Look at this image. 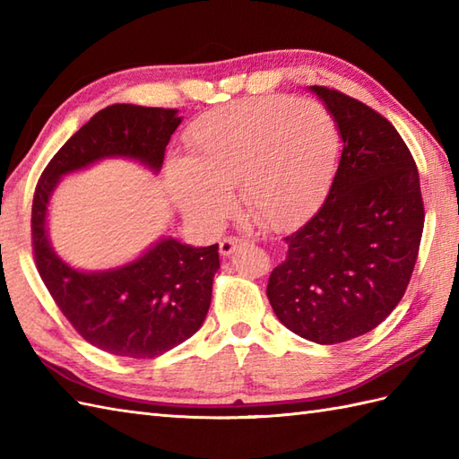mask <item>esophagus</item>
Here are the masks:
<instances>
[{
	"instance_id": "34e87169",
	"label": "esophagus",
	"mask_w": 459,
	"mask_h": 459,
	"mask_svg": "<svg viewBox=\"0 0 459 459\" xmlns=\"http://www.w3.org/2000/svg\"><path fill=\"white\" fill-rule=\"evenodd\" d=\"M248 238H238V237H227L219 242V252L222 256H230L240 245H248Z\"/></svg>"
}]
</instances>
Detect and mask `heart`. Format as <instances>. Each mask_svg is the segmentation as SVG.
Wrapping results in <instances>:
<instances>
[{"label":"heart","instance_id":"heart-1","mask_svg":"<svg viewBox=\"0 0 459 459\" xmlns=\"http://www.w3.org/2000/svg\"><path fill=\"white\" fill-rule=\"evenodd\" d=\"M337 128L324 106L264 96L224 106L187 134V160L168 163L175 204L212 221L229 209V191L262 227L278 229L307 209L337 155Z\"/></svg>","mask_w":459,"mask_h":459}]
</instances>
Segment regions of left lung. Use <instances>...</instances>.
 <instances>
[{"label":"left lung","instance_id":"left-lung-1","mask_svg":"<svg viewBox=\"0 0 459 459\" xmlns=\"http://www.w3.org/2000/svg\"><path fill=\"white\" fill-rule=\"evenodd\" d=\"M343 140L325 201L291 232L266 294L278 319L319 345L368 333L398 306L424 230L420 178L385 116L327 86H311Z\"/></svg>","mask_w":459,"mask_h":459}]
</instances>
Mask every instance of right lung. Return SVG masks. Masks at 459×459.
<instances>
[{"label": "right lung", "mask_w": 459, "mask_h": 459, "mask_svg": "<svg viewBox=\"0 0 459 459\" xmlns=\"http://www.w3.org/2000/svg\"><path fill=\"white\" fill-rule=\"evenodd\" d=\"M179 124L178 110L112 104L53 155L35 187L31 245L39 276L76 333L106 353L153 359L189 339L207 317L219 245L195 248L163 238L122 268L81 272L48 245V199L58 178L104 158L122 155L160 171Z\"/></svg>", "instance_id": "1"}]
</instances>
